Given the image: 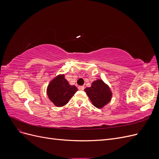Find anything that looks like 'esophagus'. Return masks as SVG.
Segmentation results:
<instances>
[{
    "label": "esophagus",
    "mask_w": 159,
    "mask_h": 159,
    "mask_svg": "<svg viewBox=\"0 0 159 159\" xmlns=\"http://www.w3.org/2000/svg\"><path fill=\"white\" fill-rule=\"evenodd\" d=\"M84 86H83V85H81V86H79L78 87V89H79V90H84Z\"/></svg>",
    "instance_id": "1"
}]
</instances>
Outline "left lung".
<instances>
[{
    "instance_id": "8db88e82",
    "label": "left lung",
    "mask_w": 159,
    "mask_h": 159,
    "mask_svg": "<svg viewBox=\"0 0 159 159\" xmlns=\"http://www.w3.org/2000/svg\"><path fill=\"white\" fill-rule=\"evenodd\" d=\"M84 90L91 102L99 109H102L107 105L112 98L113 93L109 86L101 79L93 81L91 87L86 88Z\"/></svg>"
}]
</instances>
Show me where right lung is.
<instances>
[{
  "mask_svg": "<svg viewBox=\"0 0 159 159\" xmlns=\"http://www.w3.org/2000/svg\"><path fill=\"white\" fill-rule=\"evenodd\" d=\"M78 91L75 85H70L64 74H59L52 80L47 87L49 99L56 107H63L68 103Z\"/></svg>",
  "mask_w": 159,
  "mask_h": 159,
  "instance_id": "obj_1",
  "label": "right lung"
}]
</instances>
